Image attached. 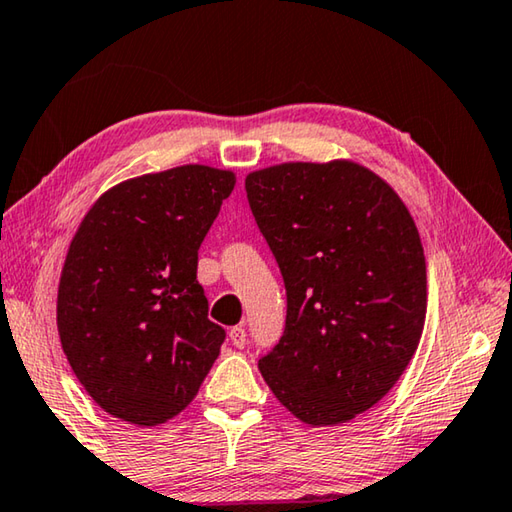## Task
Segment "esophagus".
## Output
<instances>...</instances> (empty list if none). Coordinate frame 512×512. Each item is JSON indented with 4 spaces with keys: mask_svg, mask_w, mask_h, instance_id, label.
<instances>
[{
    "mask_svg": "<svg viewBox=\"0 0 512 512\" xmlns=\"http://www.w3.org/2000/svg\"><path fill=\"white\" fill-rule=\"evenodd\" d=\"M228 336H230V343L232 345H235V348H244V345H246V329L244 327H241V325H237V327H232L230 329V332H228Z\"/></svg>",
    "mask_w": 512,
    "mask_h": 512,
    "instance_id": "esophagus-1",
    "label": "esophagus"
}]
</instances>
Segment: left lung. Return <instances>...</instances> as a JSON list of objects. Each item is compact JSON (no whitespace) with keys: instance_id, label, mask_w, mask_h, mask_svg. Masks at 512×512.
<instances>
[{"instance_id":"8db88e82","label":"left lung","mask_w":512,"mask_h":512,"mask_svg":"<svg viewBox=\"0 0 512 512\" xmlns=\"http://www.w3.org/2000/svg\"><path fill=\"white\" fill-rule=\"evenodd\" d=\"M246 194L287 287V325L259 372L309 427L357 418L422 336L427 262L413 216L352 160L273 164L248 173Z\"/></svg>"}]
</instances>
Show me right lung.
I'll list each match as a JSON object with an SVG mask.
<instances>
[{"label":"right lung","instance_id":"right-lung-1","mask_svg":"<svg viewBox=\"0 0 512 512\" xmlns=\"http://www.w3.org/2000/svg\"><path fill=\"white\" fill-rule=\"evenodd\" d=\"M235 171L183 164L103 192L72 237L56 325L76 379L103 411L158 427L194 400L225 339L207 318L198 248Z\"/></svg>","mask_w":512,"mask_h":512}]
</instances>
